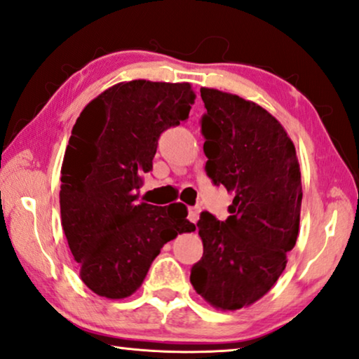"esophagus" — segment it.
Masks as SVG:
<instances>
[{
    "label": "esophagus",
    "mask_w": 359,
    "mask_h": 359,
    "mask_svg": "<svg viewBox=\"0 0 359 359\" xmlns=\"http://www.w3.org/2000/svg\"><path fill=\"white\" fill-rule=\"evenodd\" d=\"M200 212H201V208L200 206L189 208V221L190 222H196L198 219H200Z\"/></svg>",
    "instance_id": "esophagus-1"
}]
</instances>
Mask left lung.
I'll return each instance as SVG.
<instances>
[{
    "mask_svg": "<svg viewBox=\"0 0 359 359\" xmlns=\"http://www.w3.org/2000/svg\"><path fill=\"white\" fill-rule=\"evenodd\" d=\"M200 92L205 170L233 201L226 221L201 212L195 229L203 256L190 282L214 308L235 311L264 297L285 269L298 237L302 174L295 147L274 116L237 95Z\"/></svg>",
    "mask_w": 359,
    "mask_h": 359,
    "instance_id": "1",
    "label": "left lung"
}]
</instances>
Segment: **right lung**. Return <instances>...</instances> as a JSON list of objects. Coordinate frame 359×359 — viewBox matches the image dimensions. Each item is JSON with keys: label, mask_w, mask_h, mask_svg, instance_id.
Listing matches in <instances>:
<instances>
[{"label": "right lung", "mask_w": 359, "mask_h": 359, "mask_svg": "<svg viewBox=\"0 0 359 359\" xmlns=\"http://www.w3.org/2000/svg\"><path fill=\"white\" fill-rule=\"evenodd\" d=\"M190 83L132 80L104 90L80 112L61 168V222L80 277L119 299L142 285L164 243L195 226L182 203H138L164 130L189 119Z\"/></svg>", "instance_id": "obj_1"}]
</instances>
